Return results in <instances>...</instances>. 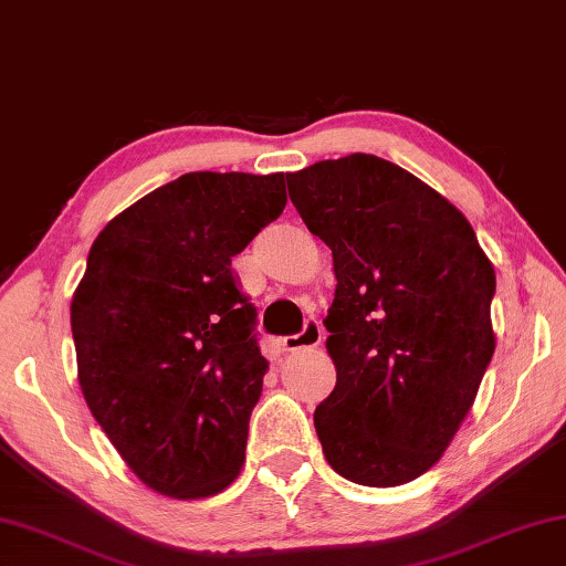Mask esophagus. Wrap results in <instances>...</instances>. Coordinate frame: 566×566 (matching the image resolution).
Instances as JSON below:
<instances>
[{"label": "esophagus", "mask_w": 566, "mask_h": 566, "mask_svg": "<svg viewBox=\"0 0 566 566\" xmlns=\"http://www.w3.org/2000/svg\"><path fill=\"white\" fill-rule=\"evenodd\" d=\"M325 337V329H322V322L317 319H307L304 322V329L297 332V335H290L282 339V345L286 353H294V349H304V347H317Z\"/></svg>", "instance_id": "esophagus-1"}]
</instances>
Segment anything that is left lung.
<instances>
[{"label": "left lung", "instance_id": "left-lung-1", "mask_svg": "<svg viewBox=\"0 0 566 566\" xmlns=\"http://www.w3.org/2000/svg\"><path fill=\"white\" fill-rule=\"evenodd\" d=\"M286 186L337 276L322 451L347 481L400 486L441 459L476 400L496 347V274L463 213L390 160H319Z\"/></svg>", "mask_w": 566, "mask_h": 566}]
</instances>
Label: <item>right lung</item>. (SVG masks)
I'll list each match as a JSON object with an SVG mask.
<instances>
[{"label":"right lung","instance_id":"add662e5","mask_svg":"<svg viewBox=\"0 0 566 566\" xmlns=\"http://www.w3.org/2000/svg\"><path fill=\"white\" fill-rule=\"evenodd\" d=\"M284 203V174H184L90 247L70 307L80 388L128 469L164 496H213L244 465L269 363L231 256Z\"/></svg>","mask_w":566,"mask_h":566}]
</instances>
